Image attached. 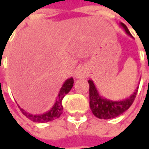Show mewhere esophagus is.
<instances>
[{"mask_svg":"<svg viewBox=\"0 0 149 149\" xmlns=\"http://www.w3.org/2000/svg\"><path fill=\"white\" fill-rule=\"evenodd\" d=\"M87 76V71L85 70V68L84 67H79L75 71V78L77 79H84Z\"/></svg>","mask_w":149,"mask_h":149,"instance_id":"1","label":"esophagus"}]
</instances>
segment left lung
Returning a JSON list of instances; mask_svg holds the SVG:
<instances>
[{
  "instance_id": "left-lung-1",
  "label": "left lung",
  "mask_w": 149,
  "mask_h": 149,
  "mask_svg": "<svg viewBox=\"0 0 149 149\" xmlns=\"http://www.w3.org/2000/svg\"><path fill=\"white\" fill-rule=\"evenodd\" d=\"M119 25L125 31L127 35L132 37V35L130 34L127 26L122 22ZM88 83L89 84V107L95 117L101 119H109L116 118L124 113L127 109H129V107L132 105L133 102L134 101L139 89V87H137L134 92L125 100L113 101L103 98L100 95L93 80L89 79Z\"/></svg>"
}]
</instances>
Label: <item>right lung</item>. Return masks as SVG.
I'll return each instance as SVG.
<instances>
[{"label":"right lung","instance_id":"obj_1","mask_svg":"<svg viewBox=\"0 0 149 149\" xmlns=\"http://www.w3.org/2000/svg\"><path fill=\"white\" fill-rule=\"evenodd\" d=\"M73 84H74L73 78L71 77L68 79H66L65 82L63 84V85H62V87L60 89L54 104L49 111H47L46 113H42V114L34 115V114L26 112V110H24L23 109H21L20 106L18 105L19 108H20V111L22 112V113L26 118H28L29 119H31L33 122H36V123H46V122H49V121H52V120L58 118L60 116V114L62 113V111H63L62 100L70 91V89L73 87Z\"/></svg>","mask_w":149,"mask_h":149}]
</instances>
